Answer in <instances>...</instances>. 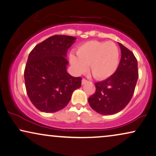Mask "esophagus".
Wrapping results in <instances>:
<instances>
[{
	"instance_id": "1",
	"label": "esophagus",
	"mask_w": 156,
	"mask_h": 156,
	"mask_svg": "<svg viewBox=\"0 0 156 156\" xmlns=\"http://www.w3.org/2000/svg\"><path fill=\"white\" fill-rule=\"evenodd\" d=\"M88 82V80L86 79H85V78H83L82 79V85H84L85 83H86Z\"/></svg>"
}]
</instances>
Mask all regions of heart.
Here are the masks:
<instances>
[{"label":"heart","instance_id":"b5f03b06","mask_svg":"<svg viewBox=\"0 0 156 156\" xmlns=\"http://www.w3.org/2000/svg\"><path fill=\"white\" fill-rule=\"evenodd\" d=\"M70 55V62L76 73L86 71L88 65L95 78L103 80L111 76L119 63V48L111 41H89L79 45Z\"/></svg>","mask_w":156,"mask_h":156}]
</instances>
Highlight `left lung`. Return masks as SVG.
Masks as SVG:
<instances>
[{"label": "left lung", "instance_id": "8db88e82", "mask_svg": "<svg viewBox=\"0 0 156 156\" xmlns=\"http://www.w3.org/2000/svg\"><path fill=\"white\" fill-rule=\"evenodd\" d=\"M118 44L121 58L117 70L107 79L95 83V92L88 98L90 106L102 115H113L128 104L138 78V61L134 54L121 43Z\"/></svg>", "mask_w": 156, "mask_h": 156}]
</instances>
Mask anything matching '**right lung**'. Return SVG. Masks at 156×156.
Segmentation results:
<instances>
[{
	"label": "right lung",
	"mask_w": 156,
	"mask_h": 156,
	"mask_svg": "<svg viewBox=\"0 0 156 156\" xmlns=\"http://www.w3.org/2000/svg\"><path fill=\"white\" fill-rule=\"evenodd\" d=\"M76 38L55 35L35 46L29 54L24 70L29 99L41 112L55 113L65 108L72 93L81 86L80 77L66 71L68 49Z\"/></svg>",
	"instance_id": "obj_1"
}]
</instances>
